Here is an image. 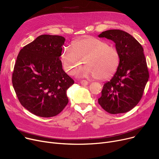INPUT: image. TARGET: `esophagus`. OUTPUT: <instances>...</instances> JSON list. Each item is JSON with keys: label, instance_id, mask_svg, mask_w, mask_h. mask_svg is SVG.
<instances>
[{"label": "esophagus", "instance_id": "1", "mask_svg": "<svg viewBox=\"0 0 159 159\" xmlns=\"http://www.w3.org/2000/svg\"><path fill=\"white\" fill-rule=\"evenodd\" d=\"M80 83H81V84L83 86H86V85H87L89 84V82L87 81H86V80H81L80 81Z\"/></svg>", "mask_w": 159, "mask_h": 159}]
</instances>
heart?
Here are the masks:
<instances>
[{"mask_svg": "<svg viewBox=\"0 0 159 159\" xmlns=\"http://www.w3.org/2000/svg\"><path fill=\"white\" fill-rule=\"evenodd\" d=\"M65 70L70 74L76 72L82 63L86 64L79 74L93 75L100 80L112 78L120 63L118 50L104 40L85 37L71 43L70 49H65L61 56Z\"/></svg>", "mask_w": 159, "mask_h": 159, "instance_id": "obj_1", "label": "heart"}]
</instances>
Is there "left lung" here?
<instances>
[{
  "label": "left lung",
  "instance_id": "left-lung-1",
  "mask_svg": "<svg viewBox=\"0 0 159 159\" xmlns=\"http://www.w3.org/2000/svg\"><path fill=\"white\" fill-rule=\"evenodd\" d=\"M114 41L120 63L114 76L105 83L98 103L110 114L127 112L141 100L149 79L146 59L142 45L120 30H109L98 35Z\"/></svg>",
  "mask_w": 159,
  "mask_h": 159
}]
</instances>
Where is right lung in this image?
Returning a JSON list of instances; mask_svg holds the SVG:
<instances>
[{
	"mask_svg": "<svg viewBox=\"0 0 159 159\" xmlns=\"http://www.w3.org/2000/svg\"><path fill=\"white\" fill-rule=\"evenodd\" d=\"M65 39L41 35L22 48L17 57L12 84L20 104L32 114L48 118L59 114L74 83L60 60Z\"/></svg>",
	"mask_w": 159,
	"mask_h": 159,
	"instance_id": "right-lung-1",
	"label": "right lung"
}]
</instances>
